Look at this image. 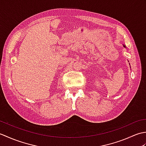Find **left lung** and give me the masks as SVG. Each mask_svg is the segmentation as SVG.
<instances>
[{"label":"left lung","mask_w":146,"mask_h":146,"mask_svg":"<svg viewBox=\"0 0 146 146\" xmlns=\"http://www.w3.org/2000/svg\"><path fill=\"white\" fill-rule=\"evenodd\" d=\"M123 47H124V48H126V46H125L124 44H123Z\"/></svg>","instance_id":"8db88e82"}]
</instances>
